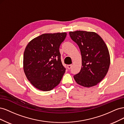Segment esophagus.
Returning a JSON list of instances; mask_svg holds the SVG:
<instances>
[{"label": "esophagus", "instance_id": "34e87169", "mask_svg": "<svg viewBox=\"0 0 124 124\" xmlns=\"http://www.w3.org/2000/svg\"><path fill=\"white\" fill-rule=\"evenodd\" d=\"M72 67V65H68L67 66V68H68V69H70Z\"/></svg>", "mask_w": 124, "mask_h": 124}]
</instances>
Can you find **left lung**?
<instances>
[{
  "instance_id": "left-lung-1",
  "label": "left lung",
  "mask_w": 124,
  "mask_h": 124,
  "mask_svg": "<svg viewBox=\"0 0 124 124\" xmlns=\"http://www.w3.org/2000/svg\"><path fill=\"white\" fill-rule=\"evenodd\" d=\"M71 39L79 47L82 55L80 72L74 75L77 83L86 87L99 83L106 76L110 64L109 52L101 37L94 32L70 31Z\"/></svg>"
}]
</instances>
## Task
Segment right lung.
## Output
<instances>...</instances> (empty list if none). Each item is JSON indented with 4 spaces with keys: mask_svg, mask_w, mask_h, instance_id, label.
Instances as JSON below:
<instances>
[{
    "mask_svg": "<svg viewBox=\"0 0 124 124\" xmlns=\"http://www.w3.org/2000/svg\"><path fill=\"white\" fill-rule=\"evenodd\" d=\"M66 36V32L44 33L26 46L23 69L28 80L36 88L49 91L59 84L66 68L59 49Z\"/></svg>",
    "mask_w": 124,
    "mask_h": 124,
    "instance_id": "right-lung-1",
    "label": "right lung"
}]
</instances>
